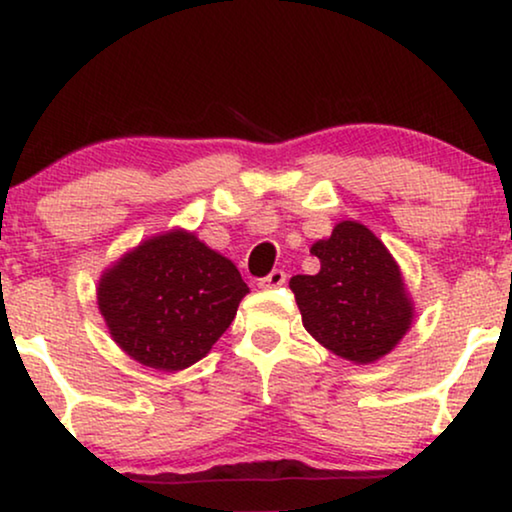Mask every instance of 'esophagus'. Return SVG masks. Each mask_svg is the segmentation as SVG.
<instances>
[{
    "label": "esophagus",
    "instance_id": "34e87169",
    "mask_svg": "<svg viewBox=\"0 0 512 512\" xmlns=\"http://www.w3.org/2000/svg\"><path fill=\"white\" fill-rule=\"evenodd\" d=\"M282 284H286L284 270H272L265 277L258 279V286H261V289H277V286H282Z\"/></svg>",
    "mask_w": 512,
    "mask_h": 512
}]
</instances>
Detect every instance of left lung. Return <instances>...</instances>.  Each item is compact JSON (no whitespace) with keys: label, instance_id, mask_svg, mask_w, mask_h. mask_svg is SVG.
Instances as JSON below:
<instances>
[{"label":"left lung","instance_id":"left-lung-1","mask_svg":"<svg viewBox=\"0 0 512 512\" xmlns=\"http://www.w3.org/2000/svg\"><path fill=\"white\" fill-rule=\"evenodd\" d=\"M310 251L321 270L289 282L307 333L354 363L389 354L410 328L412 305L387 247L361 223L342 221Z\"/></svg>","mask_w":512,"mask_h":512}]
</instances>
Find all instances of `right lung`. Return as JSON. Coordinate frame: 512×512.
Listing matches in <instances>:
<instances>
[{
    "label": "right lung",
    "instance_id": "add662e5",
    "mask_svg": "<svg viewBox=\"0 0 512 512\" xmlns=\"http://www.w3.org/2000/svg\"><path fill=\"white\" fill-rule=\"evenodd\" d=\"M249 289L228 258L191 233L158 235L104 272L97 303L111 338L156 370L200 361Z\"/></svg>",
    "mask_w": 512,
    "mask_h": 512
}]
</instances>
